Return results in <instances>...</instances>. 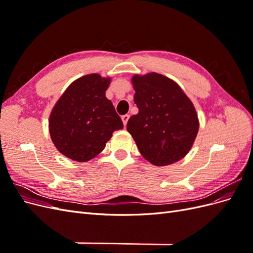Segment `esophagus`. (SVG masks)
<instances>
[{
	"mask_svg": "<svg viewBox=\"0 0 253 253\" xmlns=\"http://www.w3.org/2000/svg\"><path fill=\"white\" fill-rule=\"evenodd\" d=\"M128 118H129V115H127V114L124 115V116H122V117H121L122 121H124V125H125V126H126V124H127V121H128Z\"/></svg>",
	"mask_w": 253,
	"mask_h": 253,
	"instance_id": "obj_1",
	"label": "esophagus"
}]
</instances>
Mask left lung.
<instances>
[{"instance_id": "obj_1", "label": "left lung", "mask_w": 253, "mask_h": 253, "mask_svg": "<svg viewBox=\"0 0 253 253\" xmlns=\"http://www.w3.org/2000/svg\"><path fill=\"white\" fill-rule=\"evenodd\" d=\"M132 83L139 112L128 119L126 129L140 154L157 167L178 162L192 148L200 127L193 103L164 75H135Z\"/></svg>"}]
</instances>
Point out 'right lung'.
I'll list each match as a JSON object with an SVG mask.
<instances>
[{
    "instance_id": "add662e5",
    "label": "right lung",
    "mask_w": 253,
    "mask_h": 253,
    "mask_svg": "<svg viewBox=\"0 0 253 253\" xmlns=\"http://www.w3.org/2000/svg\"><path fill=\"white\" fill-rule=\"evenodd\" d=\"M111 78L89 74L75 80L60 97L49 116V134L58 151L84 163L101 153L113 135L124 128L105 90Z\"/></svg>"
}]
</instances>
